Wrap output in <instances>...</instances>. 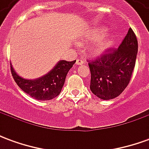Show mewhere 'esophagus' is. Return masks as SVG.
I'll use <instances>...</instances> for the list:
<instances>
[{"instance_id":"34e87169","label":"esophagus","mask_w":149,"mask_h":149,"mask_svg":"<svg viewBox=\"0 0 149 149\" xmlns=\"http://www.w3.org/2000/svg\"><path fill=\"white\" fill-rule=\"evenodd\" d=\"M76 64H77V65H84V60H82V59H77V62H76Z\"/></svg>"}]
</instances>
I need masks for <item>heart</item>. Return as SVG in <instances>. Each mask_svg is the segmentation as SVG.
<instances>
[{
    "label": "heart",
    "instance_id": "1",
    "mask_svg": "<svg viewBox=\"0 0 149 149\" xmlns=\"http://www.w3.org/2000/svg\"><path fill=\"white\" fill-rule=\"evenodd\" d=\"M106 33V29L104 28H96L93 30L89 32L86 34L85 40L88 41H97L101 39L102 40L97 43L95 48V51L97 52H105L107 49H109L113 44V37L112 36H108L105 38H103L104 34Z\"/></svg>",
    "mask_w": 149,
    "mask_h": 149
}]
</instances>
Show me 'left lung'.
<instances>
[{
	"label": "left lung",
	"instance_id": "obj_1",
	"mask_svg": "<svg viewBox=\"0 0 149 149\" xmlns=\"http://www.w3.org/2000/svg\"><path fill=\"white\" fill-rule=\"evenodd\" d=\"M137 51V39L130 28L118 49H109L88 62L92 93L102 100L121 94L131 80Z\"/></svg>",
	"mask_w": 149,
	"mask_h": 149
}]
</instances>
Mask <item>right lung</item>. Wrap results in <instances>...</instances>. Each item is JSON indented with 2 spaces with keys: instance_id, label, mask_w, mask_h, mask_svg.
<instances>
[{
  "instance_id": "1",
  "label": "right lung",
  "mask_w": 149,
  "mask_h": 149,
  "mask_svg": "<svg viewBox=\"0 0 149 149\" xmlns=\"http://www.w3.org/2000/svg\"><path fill=\"white\" fill-rule=\"evenodd\" d=\"M76 61H60L51 71L42 77L27 80L17 74L11 65V72L15 82L25 93L38 100H52L61 92L68 72Z\"/></svg>"
}]
</instances>
